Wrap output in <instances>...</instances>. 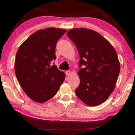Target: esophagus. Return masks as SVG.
Segmentation results:
<instances>
[{"instance_id": "1", "label": "esophagus", "mask_w": 135, "mask_h": 135, "mask_svg": "<svg viewBox=\"0 0 135 135\" xmlns=\"http://www.w3.org/2000/svg\"><path fill=\"white\" fill-rule=\"evenodd\" d=\"M65 73H66V74L67 75V76H69V75L71 74V71H70V70H68V71H66V72H65Z\"/></svg>"}]
</instances>
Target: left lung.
<instances>
[{
    "instance_id": "left-lung-1",
    "label": "left lung",
    "mask_w": 135,
    "mask_h": 135,
    "mask_svg": "<svg viewBox=\"0 0 135 135\" xmlns=\"http://www.w3.org/2000/svg\"><path fill=\"white\" fill-rule=\"evenodd\" d=\"M67 36L74 43L80 58V84L76 93L89 106L101 104L115 88L120 70L117 54L113 46L97 32L74 28Z\"/></svg>"
}]
</instances>
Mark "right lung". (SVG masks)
<instances>
[{
  "label": "right lung",
  "mask_w": 135,
  "mask_h": 135,
  "mask_svg": "<svg viewBox=\"0 0 135 135\" xmlns=\"http://www.w3.org/2000/svg\"><path fill=\"white\" fill-rule=\"evenodd\" d=\"M64 29L48 28L31 35L18 49L15 72L26 94L34 101L43 103L54 97L64 81V73L56 65L55 47Z\"/></svg>",
  "instance_id": "1"
}]
</instances>
